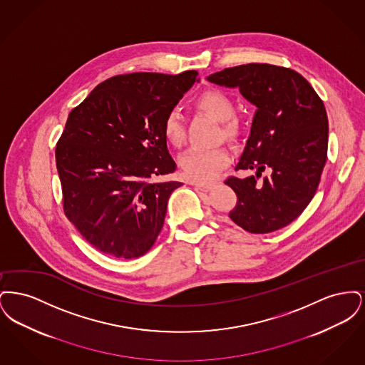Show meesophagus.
Returning a JSON list of instances; mask_svg holds the SVG:
<instances>
[{
	"mask_svg": "<svg viewBox=\"0 0 365 365\" xmlns=\"http://www.w3.org/2000/svg\"><path fill=\"white\" fill-rule=\"evenodd\" d=\"M192 186H194L195 189L202 191H209L212 189V185H208V183H194Z\"/></svg>",
	"mask_w": 365,
	"mask_h": 365,
	"instance_id": "34e87169",
	"label": "esophagus"
}]
</instances>
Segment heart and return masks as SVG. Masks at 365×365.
<instances>
[{"label": "heart", "mask_w": 365, "mask_h": 365, "mask_svg": "<svg viewBox=\"0 0 365 365\" xmlns=\"http://www.w3.org/2000/svg\"><path fill=\"white\" fill-rule=\"evenodd\" d=\"M194 106L205 112L212 119L222 123V133L226 138H235L241 133V124L234 118L235 105L226 93L220 90H207L195 100ZM161 133L165 142L173 148H180L185 142V127L180 115L171 109L161 123ZM231 155L225 146L212 149L192 148L179 158L183 175L192 182H209L226 168Z\"/></svg>", "instance_id": "1"}]
</instances>
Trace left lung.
<instances>
[{
    "label": "left lung",
    "mask_w": 365,
    "mask_h": 365,
    "mask_svg": "<svg viewBox=\"0 0 365 365\" xmlns=\"http://www.w3.org/2000/svg\"><path fill=\"white\" fill-rule=\"evenodd\" d=\"M209 82L238 87L257 106L238 170L256 176H228L237 194L230 219L252 234H267L290 225L308 207L327 160L329 119L322 98L297 71L264 63L231 67ZM272 175L261 184L260 173Z\"/></svg>",
    "instance_id": "8db88e82"
}]
</instances>
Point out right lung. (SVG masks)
<instances>
[{"label": "right lung", "instance_id": "1", "mask_svg": "<svg viewBox=\"0 0 365 365\" xmlns=\"http://www.w3.org/2000/svg\"><path fill=\"white\" fill-rule=\"evenodd\" d=\"M197 75H116L68 115L56 145L63 209L87 242L109 257L137 259L156 242L168 198L182 186L155 182L176 170L161 123Z\"/></svg>", "mask_w": 365, "mask_h": 365}]
</instances>
